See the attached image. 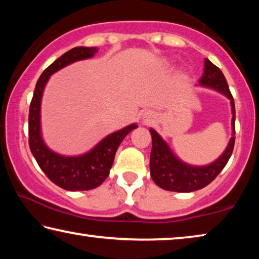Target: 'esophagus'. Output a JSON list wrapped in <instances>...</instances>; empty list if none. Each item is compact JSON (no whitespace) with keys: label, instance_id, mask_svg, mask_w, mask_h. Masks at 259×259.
Segmentation results:
<instances>
[{"label":"esophagus","instance_id":"34e87169","mask_svg":"<svg viewBox=\"0 0 259 259\" xmlns=\"http://www.w3.org/2000/svg\"><path fill=\"white\" fill-rule=\"evenodd\" d=\"M145 121H146V122L151 121V116H150V115H145Z\"/></svg>","mask_w":259,"mask_h":259}]
</instances>
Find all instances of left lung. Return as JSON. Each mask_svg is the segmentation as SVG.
<instances>
[{
  "instance_id": "obj_1",
  "label": "left lung",
  "mask_w": 259,
  "mask_h": 259,
  "mask_svg": "<svg viewBox=\"0 0 259 259\" xmlns=\"http://www.w3.org/2000/svg\"><path fill=\"white\" fill-rule=\"evenodd\" d=\"M199 83L201 85L212 88V89L219 91L231 100L232 113H233V117H232L233 137L231 138L225 152L211 164L193 166L184 163L183 161L175 156L166 143L160 137V135L155 130L150 129L152 135V151L150 159L151 177L157 186L166 191L193 192L205 187L224 169L232 155V152H233L235 142V107L233 96L231 94L224 74L209 59H205L204 73Z\"/></svg>"
}]
</instances>
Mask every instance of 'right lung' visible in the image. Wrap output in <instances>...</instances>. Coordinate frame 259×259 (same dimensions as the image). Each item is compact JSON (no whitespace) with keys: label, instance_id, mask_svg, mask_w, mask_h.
<instances>
[{"label":"right lung","instance_id":"obj_1","mask_svg":"<svg viewBox=\"0 0 259 259\" xmlns=\"http://www.w3.org/2000/svg\"><path fill=\"white\" fill-rule=\"evenodd\" d=\"M97 51V48L94 47H76L56 59L37 80L29 105L28 143L30 152L47 177L57 186L67 191H88L102 185L109 175L117 147L131 130L137 128L136 124H130L115 131L105 137L93 150L78 156L57 154L49 150L43 142L40 122L41 99L50 75L74 61L91 58Z\"/></svg>","mask_w":259,"mask_h":259}]
</instances>
